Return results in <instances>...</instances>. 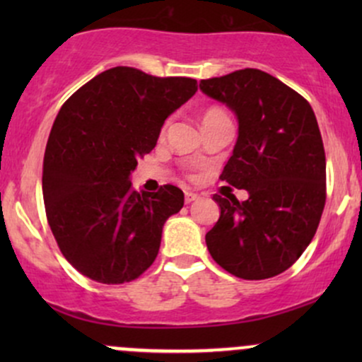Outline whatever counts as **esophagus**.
Segmentation results:
<instances>
[{
    "label": "esophagus",
    "instance_id": "1",
    "mask_svg": "<svg viewBox=\"0 0 362 362\" xmlns=\"http://www.w3.org/2000/svg\"><path fill=\"white\" fill-rule=\"evenodd\" d=\"M195 199H197V194H194V192H185V204H190V202H194Z\"/></svg>",
    "mask_w": 362,
    "mask_h": 362
}]
</instances>
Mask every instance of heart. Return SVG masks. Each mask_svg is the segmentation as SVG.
<instances>
[{"instance_id":"b5f03b06","label":"heart","mask_w":362,"mask_h":362,"mask_svg":"<svg viewBox=\"0 0 362 362\" xmlns=\"http://www.w3.org/2000/svg\"><path fill=\"white\" fill-rule=\"evenodd\" d=\"M223 115H226L224 114V110H221V109H209L204 114V117H202V122H204V120H209V119H214V117H223Z\"/></svg>"}]
</instances>
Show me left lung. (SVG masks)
Returning <instances> with one entry per match:
<instances>
[{"instance_id":"left-lung-1","label":"left lung","mask_w":362,"mask_h":362,"mask_svg":"<svg viewBox=\"0 0 362 362\" xmlns=\"http://www.w3.org/2000/svg\"><path fill=\"white\" fill-rule=\"evenodd\" d=\"M207 97L238 120L221 180L247 201L214 194L221 214L206 245L224 271L248 281L289 269L313 240L325 206V149L317 117L300 93L260 69L201 80Z\"/></svg>"}]
</instances>
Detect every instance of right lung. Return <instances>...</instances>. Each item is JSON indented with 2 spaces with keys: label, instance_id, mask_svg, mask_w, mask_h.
Returning <instances> with one entry per match:
<instances>
[{
  "label": "right lung",
  "instance_id": "1",
  "mask_svg": "<svg viewBox=\"0 0 362 362\" xmlns=\"http://www.w3.org/2000/svg\"><path fill=\"white\" fill-rule=\"evenodd\" d=\"M195 91L192 78L117 66L61 107L45 146L42 194L59 250L83 276L122 284L155 262L163 224L182 209L184 192L175 185L136 192L129 178L168 115Z\"/></svg>",
  "mask_w": 362,
  "mask_h": 362
}]
</instances>
